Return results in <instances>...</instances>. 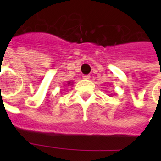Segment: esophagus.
<instances>
[{"mask_svg": "<svg viewBox=\"0 0 161 161\" xmlns=\"http://www.w3.org/2000/svg\"><path fill=\"white\" fill-rule=\"evenodd\" d=\"M82 78H83L84 80H90V75H83V76H82Z\"/></svg>", "mask_w": 161, "mask_h": 161, "instance_id": "34e87169", "label": "esophagus"}]
</instances>
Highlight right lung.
<instances>
[{
    "mask_svg": "<svg viewBox=\"0 0 161 161\" xmlns=\"http://www.w3.org/2000/svg\"><path fill=\"white\" fill-rule=\"evenodd\" d=\"M67 84H68V86H69V85H71V82H70V81H68V82H67Z\"/></svg>",
    "mask_w": 161,
    "mask_h": 161,
    "instance_id": "add662e5",
    "label": "right lung"
}]
</instances>
